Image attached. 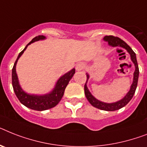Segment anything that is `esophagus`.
<instances>
[{"instance_id": "1", "label": "esophagus", "mask_w": 147, "mask_h": 147, "mask_svg": "<svg viewBox=\"0 0 147 147\" xmlns=\"http://www.w3.org/2000/svg\"><path fill=\"white\" fill-rule=\"evenodd\" d=\"M85 67V65L83 63H78L77 65H76V70L77 71H82Z\"/></svg>"}]
</instances>
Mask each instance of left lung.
Wrapping results in <instances>:
<instances>
[{"label": "left lung", "instance_id": "left-lung-1", "mask_svg": "<svg viewBox=\"0 0 147 147\" xmlns=\"http://www.w3.org/2000/svg\"><path fill=\"white\" fill-rule=\"evenodd\" d=\"M103 40L107 42L110 47H122V48L125 49L128 53V54L130 55L131 60V61L134 65V67H135V71H134V74H133V82H132L129 91L122 99H120L119 100H117L116 102L113 103L103 102V101L98 100L96 98H94L92 94L90 92V91L88 90V87H87V82H88V79H89V74H88V73H86L87 80L86 84H85L84 90L85 94H86V97L87 100H88V102L90 103L93 107L98 109H100V110H106V111H114V110H119L122 107L125 106L126 104L131 100V98L134 96V92L136 91L137 86H138V77H139V68H138V61H137L136 54L134 53V52L132 50L131 48L125 41H123L122 40L119 38V37H113V36H105Z\"/></svg>", "mask_w": 147, "mask_h": 147}]
</instances>
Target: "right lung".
Segmentation results:
<instances>
[{"instance_id":"add662e5","label":"right lung","mask_w":147,"mask_h":147,"mask_svg":"<svg viewBox=\"0 0 147 147\" xmlns=\"http://www.w3.org/2000/svg\"><path fill=\"white\" fill-rule=\"evenodd\" d=\"M46 38L47 37L43 35H39V36L35 37L25 47V49L19 53L15 64H14L13 70H12V84H13V90L15 92L16 97L18 98L19 101L23 105L27 107L28 108L37 110V111H43V110L53 108V107L56 106L61 100V98L64 95V93H65V88L68 84L69 81L72 79L73 76L75 74V68H73L72 70L60 76L59 80H57L53 90L50 91L49 93H47V94H29V93L26 92L25 90H23L20 84H19V78H18L16 74V67L18 60L22 56V55L24 53L25 49H27L28 45L31 44L32 43H34L36 41L43 40Z\"/></svg>"}]
</instances>
